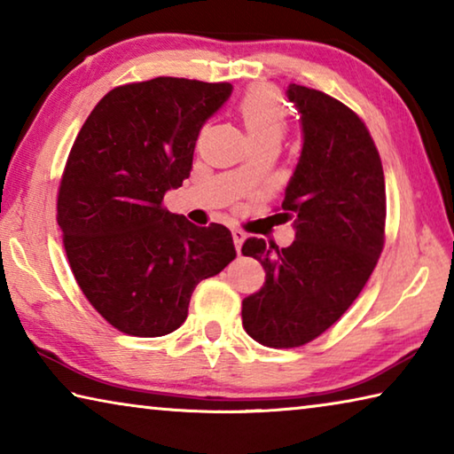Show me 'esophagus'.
Returning <instances> with one entry per match:
<instances>
[{"label":"esophagus","mask_w":454,"mask_h":454,"mask_svg":"<svg viewBox=\"0 0 454 454\" xmlns=\"http://www.w3.org/2000/svg\"><path fill=\"white\" fill-rule=\"evenodd\" d=\"M232 240H234L236 250L240 252V248H242V242L246 240V232H244V230H240V228H234V230H232Z\"/></svg>","instance_id":"34e87169"}]
</instances>
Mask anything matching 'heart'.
I'll return each mask as SVG.
<instances>
[{
	"label": "heart",
	"mask_w": 454,
	"mask_h": 454,
	"mask_svg": "<svg viewBox=\"0 0 454 454\" xmlns=\"http://www.w3.org/2000/svg\"><path fill=\"white\" fill-rule=\"evenodd\" d=\"M236 112L248 132L252 144H276L286 134L288 112L280 94L272 88L254 86L244 91L238 99ZM238 174L248 178V166H242Z\"/></svg>",
	"instance_id": "heart-1"
}]
</instances>
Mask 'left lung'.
<instances>
[{"label": "left lung", "mask_w": 454, "mask_h": 454, "mask_svg": "<svg viewBox=\"0 0 454 454\" xmlns=\"http://www.w3.org/2000/svg\"><path fill=\"white\" fill-rule=\"evenodd\" d=\"M304 145L282 210L296 218L288 248L248 238L266 282L242 301V326L270 348L318 338L350 309L384 248L387 192L382 162L364 121L325 91L290 83Z\"/></svg>", "instance_id": "1"}]
</instances>
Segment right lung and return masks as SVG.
Returning <instances> with one entry per match:
<instances>
[{
    "label": "right lung",
    "instance_id": "1",
    "mask_svg": "<svg viewBox=\"0 0 454 454\" xmlns=\"http://www.w3.org/2000/svg\"><path fill=\"white\" fill-rule=\"evenodd\" d=\"M228 82L160 75L107 91L83 121L58 190V224L83 296L120 333L153 338L188 317L200 280L236 258L230 230L164 208L192 170Z\"/></svg>",
    "mask_w": 454,
    "mask_h": 454
}]
</instances>
